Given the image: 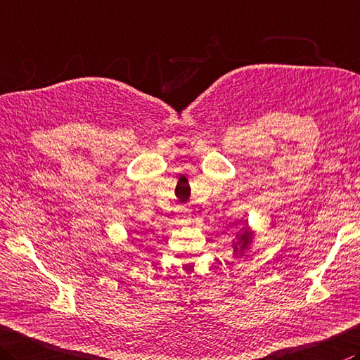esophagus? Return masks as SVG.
Returning <instances> with one entry per match:
<instances>
[{
	"label": "esophagus",
	"mask_w": 360,
	"mask_h": 360,
	"mask_svg": "<svg viewBox=\"0 0 360 360\" xmlns=\"http://www.w3.org/2000/svg\"><path fill=\"white\" fill-rule=\"evenodd\" d=\"M176 221H178L179 224H188L190 221H192V217H190V214L187 212V209H181L178 217H176Z\"/></svg>",
	"instance_id": "esophagus-1"
}]
</instances>
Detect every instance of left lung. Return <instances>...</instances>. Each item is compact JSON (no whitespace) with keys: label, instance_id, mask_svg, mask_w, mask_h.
Instances as JSON below:
<instances>
[{"label":"left lung","instance_id":"1","mask_svg":"<svg viewBox=\"0 0 360 360\" xmlns=\"http://www.w3.org/2000/svg\"><path fill=\"white\" fill-rule=\"evenodd\" d=\"M255 237L256 232L248 224H245L240 231H237L236 238L232 240V256H234V259H243L248 255L252 243H255Z\"/></svg>","mask_w":360,"mask_h":360}]
</instances>
